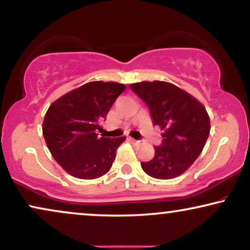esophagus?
Listing matches in <instances>:
<instances>
[{
    "label": "esophagus",
    "instance_id": "esophagus-1",
    "mask_svg": "<svg viewBox=\"0 0 250 250\" xmlns=\"http://www.w3.org/2000/svg\"><path fill=\"white\" fill-rule=\"evenodd\" d=\"M128 141L132 142L133 145H140V141H138V140L133 139V138H128Z\"/></svg>",
    "mask_w": 250,
    "mask_h": 250
}]
</instances>
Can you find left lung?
I'll list each match as a JSON object with an SVG mask.
<instances>
[{
    "mask_svg": "<svg viewBox=\"0 0 250 250\" xmlns=\"http://www.w3.org/2000/svg\"><path fill=\"white\" fill-rule=\"evenodd\" d=\"M146 102L152 122L164 133L151 160L141 163L149 176L169 180L180 176L203 151L209 135L206 108L182 88L168 82H141L129 85Z\"/></svg>",
    "mask_w": 250,
    "mask_h": 250,
    "instance_id": "left-lung-1",
    "label": "left lung"
}]
</instances>
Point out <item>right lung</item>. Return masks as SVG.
I'll use <instances>...</instances> for the list:
<instances>
[{
	"label": "right lung",
	"mask_w": 250,
	"mask_h": 250,
	"mask_svg": "<svg viewBox=\"0 0 250 250\" xmlns=\"http://www.w3.org/2000/svg\"><path fill=\"white\" fill-rule=\"evenodd\" d=\"M124 84L90 82L68 92L47 109L43 135L56 162L71 176L82 180L98 179L111 168L118 146L125 136L109 139L98 136L100 123Z\"/></svg>",
	"instance_id": "obj_1"
}]
</instances>
